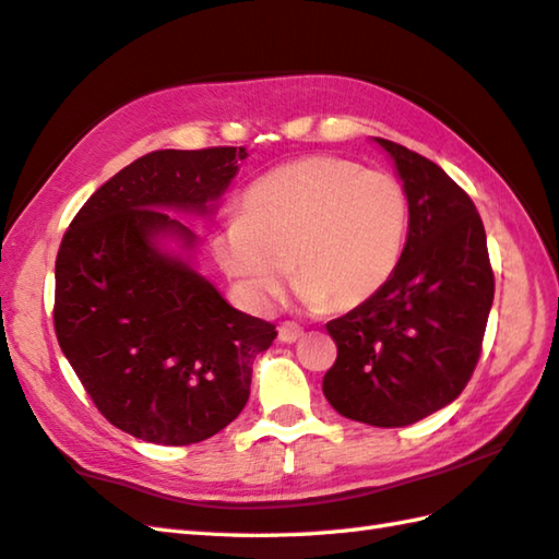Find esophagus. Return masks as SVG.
Returning a JSON list of instances; mask_svg holds the SVG:
<instances>
[{"instance_id": "34e87169", "label": "esophagus", "mask_w": 559, "mask_h": 559, "mask_svg": "<svg viewBox=\"0 0 559 559\" xmlns=\"http://www.w3.org/2000/svg\"><path fill=\"white\" fill-rule=\"evenodd\" d=\"M302 336V326L295 324V322H283L278 326V341L281 343H295Z\"/></svg>"}]
</instances>
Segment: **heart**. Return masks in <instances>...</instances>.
Listing matches in <instances>:
<instances>
[{
	"instance_id": "obj_1",
	"label": "heart",
	"mask_w": 559,
	"mask_h": 559,
	"mask_svg": "<svg viewBox=\"0 0 559 559\" xmlns=\"http://www.w3.org/2000/svg\"><path fill=\"white\" fill-rule=\"evenodd\" d=\"M406 235L408 197L396 177L317 153L249 185L216 257L257 310L276 305L290 264L307 305L350 310L394 276Z\"/></svg>"
}]
</instances>
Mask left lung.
Instances as JSON below:
<instances>
[{"instance_id": "8db88e82", "label": "left lung", "mask_w": 559, "mask_h": 559, "mask_svg": "<svg viewBox=\"0 0 559 559\" xmlns=\"http://www.w3.org/2000/svg\"><path fill=\"white\" fill-rule=\"evenodd\" d=\"M408 197V237L394 276L334 322L324 396L343 418L403 427L449 406L476 370L495 276L471 197L420 153L374 139Z\"/></svg>"}]
</instances>
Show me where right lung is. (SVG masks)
Wrapping results in <instances>:
<instances>
[{
	"label": "right lung",
	"mask_w": 559,
	"mask_h": 559,
	"mask_svg": "<svg viewBox=\"0 0 559 559\" xmlns=\"http://www.w3.org/2000/svg\"><path fill=\"white\" fill-rule=\"evenodd\" d=\"M245 158L242 146L146 153L93 192L59 245V348L105 418L144 442L185 447L230 425L276 338L192 266L199 237L165 213L209 216Z\"/></svg>",
	"instance_id": "obj_1"
}]
</instances>
